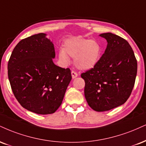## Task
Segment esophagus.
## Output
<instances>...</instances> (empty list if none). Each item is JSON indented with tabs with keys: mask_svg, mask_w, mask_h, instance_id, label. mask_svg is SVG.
Returning <instances> with one entry per match:
<instances>
[{
	"mask_svg": "<svg viewBox=\"0 0 146 146\" xmlns=\"http://www.w3.org/2000/svg\"><path fill=\"white\" fill-rule=\"evenodd\" d=\"M71 75H72V78L75 79V78H77V77H78V73H77L75 71H71Z\"/></svg>",
	"mask_w": 146,
	"mask_h": 146,
	"instance_id": "34e87169",
	"label": "esophagus"
}]
</instances>
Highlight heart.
<instances>
[{
  "label": "heart",
  "instance_id": "heart-1",
  "mask_svg": "<svg viewBox=\"0 0 146 146\" xmlns=\"http://www.w3.org/2000/svg\"><path fill=\"white\" fill-rule=\"evenodd\" d=\"M101 54V46L97 41L73 37L64 42V49L60 50L58 57L64 64L69 63V56L74 57L76 67L82 70H88L97 64Z\"/></svg>",
  "mask_w": 146,
  "mask_h": 146
}]
</instances>
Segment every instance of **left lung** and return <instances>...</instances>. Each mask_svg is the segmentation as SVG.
<instances>
[{
	"label": "left lung",
	"mask_w": 146,
	"mask_h": 146,
	"mask_svg": "<svg viewBox=\"0 0 146 146\" xmlns=\"http://www.w3.org/2000/svg\"><path fill=\"white\" fill-rule=\"evenodd\" d=\"M100 36L108 42L106 50L94 67L82 73L84 95L96 111H105L124 104L132 92L137 62L127 41L111 33Z\"/></svg>",
	"instance_id": "obj_1"
}]
</instances>
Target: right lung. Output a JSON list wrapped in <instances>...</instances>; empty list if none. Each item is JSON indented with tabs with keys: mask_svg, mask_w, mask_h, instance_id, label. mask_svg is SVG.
Here are the masks:
<instances>
[{
	"mask_svg": "<svg viewBox=\"0 0 146 146\" xmlns=\"http://www.w3.org/2000/svg\"><path fill=\"white\" fill-rule=\"evenodd\" d=\"M54 44L45 33L17 43L8 62V78L14 96L24 108L51 114L62 104L72 77L69 68L56 66Z\"/></svg>",
	"mask_w": 146,
	"mask_h": 146,
	"instance_id": "1",
	"label": "right lung"
}]
</instances>
